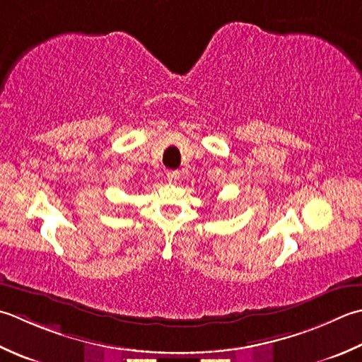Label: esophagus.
Here are the masks:
<instances>
[{
  "label": "esophagus",
  "instance_id": "34e87169",
  "mask_svg": "<svg viewBox=\"0 0 362 362\" xmlns=\"http://www.w3.org/2000/svg\"><path fill=\"white\" fill-rule=\"evenodd\" d=\"M166 179H168V182L169 183H177L179 182V179H180V173L179 171H168V174H166Z\"/></svg>",
  "mask_w": 362,
  "mask_h": 362
}]
</instances>
